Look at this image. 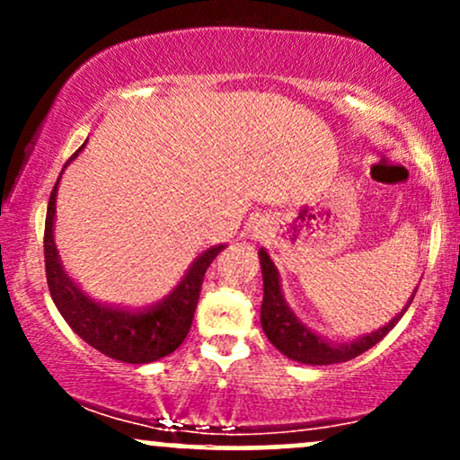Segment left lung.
<instances>
[{"instance_id":"1","label":"left lung","mask_w":460,"mask_h":460,"mask_svg":"<svg viewBox=\"0 0 460 460\" xmlns=\"http://www.w3.org/2000/svg\"><path fill=\"white\" fill-rule=\"evenodd\" d=\"M261 260V274H263V303H261V329L266 332L268 340L272 341V346H277L285 357H289L292 361L307 363V366H331V363H344L350 361L363 352L369 350L372 346H376L378 341L387 335L389 331L398 324V320L402 318L404 311L409 309L411 300L415 298V292L411 294V300L406 303V307L400 311V315L385 324L383 329L369 332L366 337H358V340L350 341V344H331V341L322 340L320 335H315L314 331H309L307 326L300 322L294 311L285 303L281 283H279V272L274 266L270 255L266 251H260Z\"/></svg>"}]
</instances>
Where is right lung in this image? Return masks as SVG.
<instances>
[{"label":"right lung","mask_w":460,"mask_h":460,"mask_svg":"<svg viewBox=\"0 0 460 460\" xmlns=\"http://www.w3.org/2000/svg\"><path fill=\"white\" fill-rule=\"evenodd\" d=\"M84 149V145L73 153ZM68 160V162H71ZM66 162V164H68ZM65 164V166H66ZM60 181V179H58ZM58 181L51 190L45 218V272L49 294L66 324L82 337L86 344L97 348L103 355L123 363H151L171 355L183 344L192 326L197 311L199 292L209 263L223 251V244L212 246L190 266L181 283L162 298L160 303L146 309H120L93 300L79 289V285L62 268L58 248L54 244L56 192Z\"/></svg>","instance_id":"right-lung-1"}]
</instances>
